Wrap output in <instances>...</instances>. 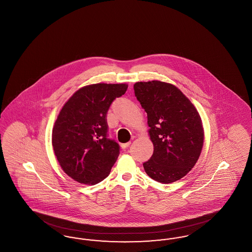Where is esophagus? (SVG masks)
Returning <instances> with one entry per match:
<instances>
[{"label":"esophagus","mask_w":252,"mask_h":252,"mask_svg":"<svg viewBox=\"0 0 252 252\" xmlns=\"http://www.w3.org/2000/svg\"><path fill=\"white\" fill-rule=\"evenodd\" d=\"M130 144H131L130 142H128V143H126V144H121V147L125 149V148H127V147H128Z\"/></svg>","instance_id":"obj_1"}]
</instances>
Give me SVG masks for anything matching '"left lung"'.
I'll return each mask as SVG.
<instances>
[{
    "label": "left lung",
    "instance_id": "1",
    "mask_svg": "<svg viewBox=\"0 0 252 252\" xmlns=\"http://www.w3.org/2000/svg\"><path fill=\"white\" fill-rule=\"evenodd\" d=\"M134 92L147 113L154 152L145 173L160 183L182 179L194 166L204 143L202 121L192 102L176 86L162 81L137 82Z\"/></svg>",
    "mask_w": 252,
    "mask_h": 252
}]
</instances>
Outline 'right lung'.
I'll use <instances>...</instances> for the list:
<instances>
[{"label": "right lung", "mask_w": 252, "mask_h": 252, "mask_svg": "<svg viewBox=\"0 0 252 252\" xmlns=\"http://www.w3.org/2000/svg\"><path fill=\"white\" fill-rule=\"evenodd\" d=\"M128 85L85 86L60 109L52 144L62 170L72 180L94 185L105 180L120 154L119 144L107 138V112Z\"/></svg>", "instance_id": "obj_1"}]
</instances>
